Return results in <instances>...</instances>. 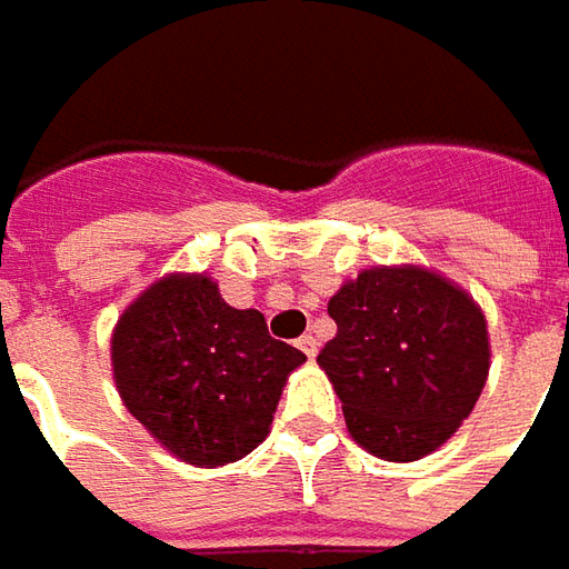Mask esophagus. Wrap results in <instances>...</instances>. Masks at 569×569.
Returning a JSON list of instances; mask_svg holds the SVG:
<instances>
[{"label":"esophagus","mask_w":569,"mask_h":569,"mask_svg":"<svg viewBox=\"0 0 569 569\" xmlns=\"http://www.w3.org/2000/svg\"><path fill=\"white\" fill-rule=\"evenodd\" d=\"M299 349H302L308 359H315V356H318V340H315L311 333H305L302 340H299Z\"/></svg>","instance_id":"obj_1"}]
</instances>
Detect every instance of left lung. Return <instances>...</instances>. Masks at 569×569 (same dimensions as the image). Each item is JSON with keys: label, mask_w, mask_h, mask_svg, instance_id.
<instances>
[{"label": "left lung", "mask_w": 569, "mask_h": 569, "mask_svg": "<svg viewBox=\"0 0 569 569\" xmlns=\"http://www.w3.org/2000/svg\"><path fill=\"white\" fill-rule=\"evenodd\" d=\"M337 337L318 365L343 402L352 441L387 462H416L476 409L491 340L481 305L421 264H378L327 302Z\"/></svg>", "instance_id": "obj_1"}]
</instances>
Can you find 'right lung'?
Wrapping results in <instances>:
<instances>
[{
	"label": "right lung",
	"instance_id": "obj_1",
	"mask_svg": "<svg viewBox=\"0 0 569 569\" xmlns=\"http://www.w3.org/2000/svg\"><path fill=\"white\" fill-rule=\"evenodd\" d=\"M126 409L176 460L213 469L270 435L296 346L267 333L264 315L223 302L207 273H167L128 305L109 340Z\"/></svg>",
	"mask_w": 569,
	"mask_h": 569
}]
</instances>
